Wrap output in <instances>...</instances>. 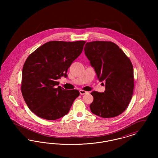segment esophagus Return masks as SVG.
<instances>
[{"mask_svg":"<svg viewBox=\"0 0 158 158\" xmlns=\"http://www.w3.org/2000/svg\"><path fill=\"white\" fill-rule=\"evenodd\" d=\"M79 92H80V94L81 95H84V94H87V93H89L88 92H87V91H85V90H79Z\"/></svg>","mask_w":158,"mask_h":158,"instance_id":"34e87169","label":"esophagus"}]
</instances>
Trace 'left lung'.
<instances>
[{"instance_id": "left-lung-1", "label": "left lung", "mask_w": 158, "mask_h": 158, "mask_svg": "<svg viewBox=\"0 0 158 158\" xmlns=\"http://www.w3.org/2000/svg\"><path fill=\"white\" fill-rule=\"evenodd\" d=\"M85 53L99 80L105 81L104 92L93 91L92 113L102 118L120 115L129 104L134 89L133 67L119 47L111 41L87 43Z\"/></svg>"}]
</instances>
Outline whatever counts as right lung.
Wrapping results in <instances>:
<instances>
[{"label": "right lung", "mask_w": 158, "mask_h": 158, "mask_svg": "<svg viewBox=\"0 0 158 158\" xmlns=\"http://www.w3.org/2000/svg\"><path fill=\"white\" fill-rule=\"evenodd\" d=\"M85 41H52L31 54L23 68L21 92L31 111L47 120L66 115L79 92L66 90L57 80L67 77L68 69L82 52Z\"/></svg>", "instance_id": "obj_1"}]
</instances>
